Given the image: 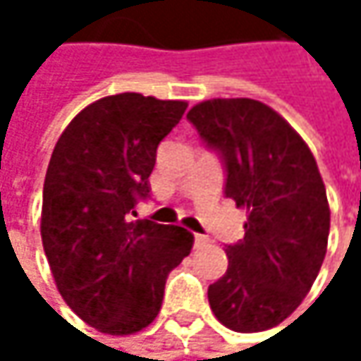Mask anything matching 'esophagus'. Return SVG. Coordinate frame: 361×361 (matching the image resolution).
Masks as SVG:
<instances>
[{
    "instance_id": "1",
    "label": "esophagus",
    "mask_w": 361,
    "mask_h": 361,
    "mask_svg": "<svg viewBox=\"0 0 361 361\" xmlns=\"http://www.w3.org/2000/svg\"><path fill=\"white\" fill-rule=\"evenodd\" d=\"M207 243H209L207 236H202V234H196V236H194V245H196V247H202V245H207Z\"/></svg>"
}]
</instances>
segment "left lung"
<instances>
[{
  "label": "left lung",
  "mask_w": 361,
  "mask_h": 361,
  "mask_svg": "<svg viewBox=\"0 0 361 361\" xmlns=\"http://www.w3.org/2000/svg\"><path fill=\"white\" fill-rule=\"evenodd\" d=\"M188 121L226 165L224 194L247 209L245 238L226 249L228 271L209 286V305L234 332L274 328L301 305L324 261L330 209L316 159L259 100H207Z\"/></svg>",
  "instance_id": "8db88e82"
}]
</instances>
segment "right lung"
Masks as SVG:
<instances>
[{"label": "right lung", "instance_id": "obj_1", "mask_svg": "<svg viewBox=\"0 0 361 361\" xmlns=\"http://www.w3.org/2000/svg\"><path fill=\"white\" fill-rule=\"evenodd\" d=\"M188 104L142 94L106 96L62 131L43 181L41 240L66 305L106 334L150 324L165 282L192 251L180 226L129 213L148 198L157 148Z\"/></svg>", "mask_w": 361, "mask_h": 361}]
</instances>
